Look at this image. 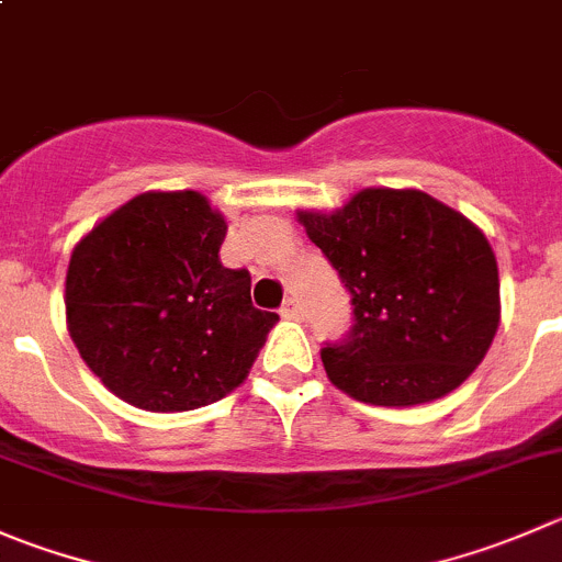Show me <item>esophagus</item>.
I'll list each match as a JSON object with an SVG mask.
<instances>
[{"label": "esophagus", "mask_w": 562, "mask_h": 562, "mask_svg": "<svg viewBox=\"0 0 562 562\" xmlns=\"http://www.w3.org/2000/svg\"><path fill=\"white\" fill-rule=\"evenodd\" d=\"M282 315H285V318H302L304 315V307L302 304H299V299H285V304H282V310H280Z\"/></svg>", "instance_id": "1"}]
</instances>
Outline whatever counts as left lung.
<instances>
[{
    "label": "left lung",
    "instance_id": "8db88e82",
    "mask_svg": "<svg viewBox=\"0 0 562 562\" xmlns=\"http://www.w3.org/2000/svg\"><path fill=\"white\" fill-rule=\"evenodd\" d=\"M299 222L351 293V329L321 348L337 390L417 406L470 379L499 326L497 258L481 227L419 189H362Z\"/></svg>",
    "mask_w": 562,
    "mask_h": 562
}]
</instances>
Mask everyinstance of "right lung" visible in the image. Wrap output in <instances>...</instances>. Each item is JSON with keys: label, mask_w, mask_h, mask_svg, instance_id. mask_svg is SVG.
Instances as JSON below:
<instances>
[{"label": "right lung", "mask_w": 562, "mask_h": 562, "mask_svg": "<svg viewBox=\"0 0 562 562\" xmlns=\"http://www.w3.org/2000/svg\"><path fill=\"white\" fill-rule=\"evenodd\" d=\"M227 222L200 192H145L74 247L68 331L87 368L145 412L209 406L247 379L277 313L225 269Z\"/></svg>", "instance_id": "obj_1"}]
</instances>
